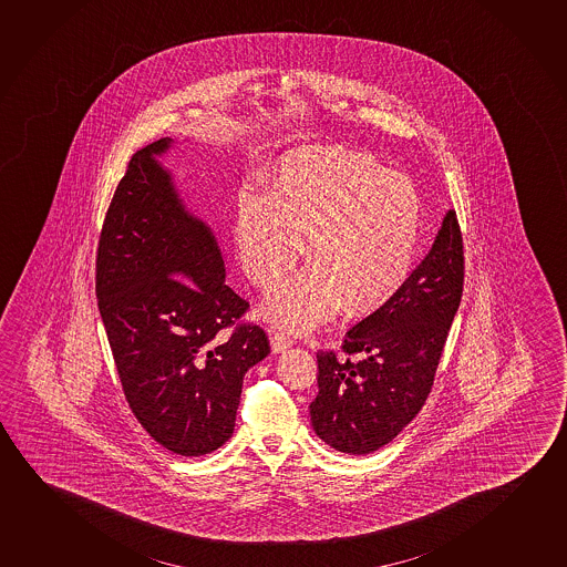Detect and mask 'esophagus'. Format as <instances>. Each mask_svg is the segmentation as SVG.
Listing matches in <instances>:
<instances>
[{
  "label": "esophagus",
  "mask_w": 567,
  "mask_h": 567,
  "mask_svg": "<svg viewBox=\"0 0 567 567\" xmlns=\"http://www.w3.org/2000/svg\"><path fill=\"white\" fill-rule=\"evenodd\" d=\"M292 347V339L287 333H280V331H272L271 333V349L272 353H285L287 349Z\"/></svg>",
  "instance_id": "obj_1"
}]
</instances>
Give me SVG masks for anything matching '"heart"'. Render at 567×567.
I'll return each mask as SVG.
<instances>
[{
    "label": "heart",
    "mask_w": 567,
    "mask_h": 567,
    "mask_svg": "<svg viewBox=\"0 0 567 567\" xmlns=\"http://www.w3.org/2000/svg\"><path fill=\"white\" fill-rule=\"evenodd\" d=\"M423 218L408 175L359 150L305 148L265 173L261 197H239L231 239L241 271L262 290L295 267L308 239L312 265L261 308L272 328L306 331L339 302L351 316L386 305L415 265Z\"/></svg>",
    "instance_id": "heart-1"
}]
</instances>
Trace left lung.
Masks as SVG:
<instances>
[{"label": "left lung", "mask_w": 567, "mask_h": 567, "mask_svg": "<svg viewBox=\"0 0 567 567\" xmlns=\"http://www.w3.org/2000/svg\"><path fill=\"white\" fill-rule=\"evenodd\" d=\"M464 285L456 213L444 214L433 247L386 305L346 333L343 351L318 353L316 435L347 454L390 443L427 400Z\"/></svg>", "instance_id": "obj_1"}]
</instances>
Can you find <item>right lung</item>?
Instances as JSON below:
<instances>
[{"instance_id": "add662e5", "label": "right lung", "mask_w": 567, "mask_h": 567, "mask_svg": "<svg viewBox=\"0 0 567 567\" xmlns=\"http://www.w3.org/2000/svg\"><path fill=\"white\" fill-rule=\"evenodd\" d=\"M172 144L132 156L99 238L95 290L140 425L167 451L203 456L230 439L244 377L271 347L259 326H236L249 305L224 282L214 231L159 162Z\"/></svg>"}]
</instances>
